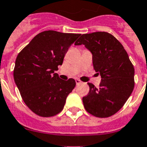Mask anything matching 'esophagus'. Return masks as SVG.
<instances>
[{"mask_svg": "<svg viewBox=\"0 0 147 147\" xmlns=\"http://www.w3.org/2000/svg\"><path fill=\"white\" fill-rule=\"evenodd\" d=\"M76 84H77V85H79L80 84H81V81H80V80L77 79V80H76Z\"/></svg>", "mask_w": 147, "mask_h": 147, "instance_id": "34e87169", "label": "esophagus"}]
</instances>
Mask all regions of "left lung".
<instances>
[{"label": "left lung", "mask_w": 147, "mask_h": 147, "mask_svg": "<svg viewBox=\"0 0 147 147\" xmlns=\"http://www.w3.org/2000/svg\"><path fill=\"white\" fill-rule=\"evenodd\" d=\"M74 45H84L92 53L94 69L101 75L99 88L88 83L90 90L83 98L86 111L107 118L122 109L134 88V67L124 47L105 32L84 34Z\"/></svg>", "instance_id": "left-lung-1"}]
</instances>
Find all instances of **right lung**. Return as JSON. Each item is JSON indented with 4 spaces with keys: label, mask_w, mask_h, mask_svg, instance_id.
Instances as JSON below:
<instances>
[{
    "label": "right lung",
    "mask_w": 147,
    "mask_h": 147,
    "mask_svg": "<svg viewBox=\"0 0 147 147\" xmlns=\"http://www.w3.org/2000/svg\"><path fill=\"white\" fill-rule=\"evenodd\" d=\"M80 34L44 31L18 55L14 79L23 101L35 114L52 117L63 110L76 86L73 78L61 80L55 70Z\"/></svg>",
    "instance_id": "1"
}]
</instances>
